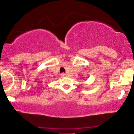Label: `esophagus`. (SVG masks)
<instances>
[{"label": "esophagus", "mask_w": 134, "mask_h": 134, "mask_svg": "<svg viewBox=\"0 0 134 134\" xmlns=\"http://www.w3.org/2000/svg\"><path fill=\"white\" fill-rule=\"evenodd\" d=\"M61 76H62V77H64L66 76V74H65V73H62V74H61Z\"/></svg>", "instance_id": "34e87169"}]
</instances>
